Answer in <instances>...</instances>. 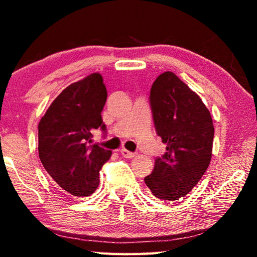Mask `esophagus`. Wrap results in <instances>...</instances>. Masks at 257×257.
<instances>
[{
	"label": "esophagus",
	"instance_id": "obj_1",
	"mask_svg": "<svg viewBox=\"0 0 257 257\" xmlns=\"http://www.w3.org/2000/svg\"><path fill=\"white\" fill-rule=\"evenodd\" d=\"M120 153H121V155H122L123 158H125V159H133L134 156L136 155V153H134V152H130V151H128V150H125V149L121 150Z\"/></svg>",
	"mask_w": 257,
	"mask_h": 257
}]
</instances>
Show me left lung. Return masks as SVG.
Here are the masks:
<instances>
[{"label": "left lung", "instance_id": "obj_1", "mask_svg": "<svg viewBox=\"0 0 257 257\" xmlns=\"http://www.w3.org/2000/svg\"><path fill=\"white\" fill-rule=\"evenodd\" d=\"M150 103L158 136L167 152L155 159L145 184L156 198L177 201L201 180L212 158L214 127L201 97L175 73L165 71L151 88Z\"/></svg>", "mask_w": 257, "mask_h": 257}]
</instances>
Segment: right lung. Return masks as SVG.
Segmentation results:
<instances>
[{
  "mask_svg": "<svg viewBox=\"0 0 257 257\" xmlns=\"http://www.w3.org/2000/svg\"><path fill=\"white\" fill-rule=\"evenodd\" d=\"M107 92L99 73L73 82L56 97L38 124V154L61 189L77 197L92 195L99 170L112 152L92 143V132L106 133L102 120Z\"/></svg>",
  "mask_w": 257,
  "mask_h": 257,
  "instance_id": "right-lung-1",
  "label": "right lung"
}]
</instances>
